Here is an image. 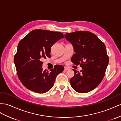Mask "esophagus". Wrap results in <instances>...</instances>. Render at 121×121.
I'll return each mask as SVG.
<instances>
[{"label": "esophagus", "mask_w": 121, "mask_h": 121, "mask_svg": "<svg viewBox=\"0 0 121 121\" xmlns=\"http://www.w3.org/2000/svg\"><path fill=\"white\" fill-rule=\"evenodd\" d=\"M69 69H70L69 67H67V66L64 67V70H69Z\"/></svg>", "instance_id": "esophagus-1"}]
</instances>
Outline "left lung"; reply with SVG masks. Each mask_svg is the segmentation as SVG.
Wrapping results in <instances>:
<instances>
[{
  "instance_id": "1",
  "label": "left lung",
  "mask_w": 121,
  "mask_h": 121,
  "mask_svg": "<svg viewBox=\"0 0 121 121\" xmlns=\"http://www.w3.org/2000/svg\"><path fill=\"white\" fill-rule=\"evenodd\" d=\"M65 38L73 44L76 52L71 61L82 68L80 73L73 69L75 75L70 80L71 86L79 93L92 91L103 80L109 63L105 44L88 31L67 33Z\"/></svg>"
}]
</instances>
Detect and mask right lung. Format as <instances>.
<instances>
[{"label":"right lung","instance_id":"add662e5","mask_svg":"<svg viewBox=\"0 0 121 121\" xmlns=\"http://www.w3.org/2000/svg\"><path fill=\"white\" fill-rule=\"evenodd\" d=\"M63 38L61 32L38 29L31 31L20 40L14 61L18 78L26 88L42 94L53 86L57 75L63 72L64 67L57 65L50 72L43 70L42 60L51 57V47Z\"/></svg>","mask_w":121,"mask_h":121}]
</instances>
